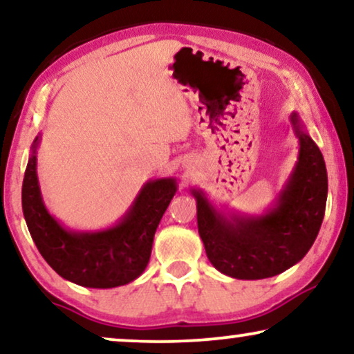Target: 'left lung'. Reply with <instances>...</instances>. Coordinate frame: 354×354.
Returning <instances> with one entry per match:
<instances>
[{
  "label": "left lung",
  "mask_w": 354,
  "mask_h": 354,
  "mask_svg": "<svg viewBox=\"0 0 354 354\" xmlns=\"http://www.w3.org/2000/svg\"><path fill=\"white\" fill-rule=\"evenodd\" d=\"M290 122L299 142L298 161L275 205L263 214H225L201 190H192L207 259L229 277L259 280L282 274L306 256L321 229L327 201L326 162L297 113L290 114Z\"/></svg>",
  "instance_id": "1"
}]
</instances>
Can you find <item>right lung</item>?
Segmentation results:
<instances>
[{"label":"right lung","mask_w":354,"mask_h":354,"mask_svg":"<svg viewBox=\"0 0 354 354\" xmlns=\"http://www.w3.org/2000/svg\"><path fill=\"white\" fill-rule=\"evenodd\" d=\"M33 140L22 183V211L38 251L62 279L88 288H114L130 283L147 269L153 239L177 192L174 177L148 180L118 224L95 232L61 225L43 203L37 177Z\"/></svg>","instance_id":"1"}]
</instances>
